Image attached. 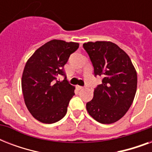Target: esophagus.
Returning a JSON list of instances; mask_svg holds the SVG:
<instances>
[{
  "mask_svg": "<svg viewBox=\"0 0 152 152\" xmlns=\"http://www.w3.org/2000/svg\"><path fill=\"white\" fill-rule=\"evenodd\" d=\"M76 88H77V89H78V90H81V89H83V87H82V86H79V85H77V86H76Z\"/></svg>",
  "mask_w": 152,
  "mask_h": 152,
  "instance_id": "esophagus-1",
  "label": "esophagus"
}]
</instances>
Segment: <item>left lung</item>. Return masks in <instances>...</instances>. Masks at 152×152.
Here are the masks:
<instances>
[{"mask_svg":"<svg viewBox=\"0 0 152 152\" xmlns=\"http://www.w3.org/2000/svg\"><path fill=\"white\" fill-rule=\"evenodd\" d=\"M90 57L95 76L102 77L86 108L95 121L111 124L129 110L137 87L136 69L129 55L111 42H88L83 45Z\"/></svg>","mask_w":152,"mask_h":152,"instance_id":"8db88e82","label":"left lung"}]
</instances>
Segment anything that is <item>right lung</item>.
Masks as SVG:
<instances>
[{
  "label": "right lung",
  "instance_id": "obj_1",
  "mask_svg": "<svg viewBox=\"0 0 152 152\" xmlns=\"http://www.w3.org/2000/svg\"><path fill=\"white\" fill-rule=\"evenodd\" d=\"M79 48L77 42L53 39L39 47L25 64L22 76L23 95L31 115L52 124L64 118L75 87L68 82L64 65ZM65 76L62 81L57 77Z\"/></svg>",
  "mask_w": 152,
  "mask_h": 152
}]
</instances>
